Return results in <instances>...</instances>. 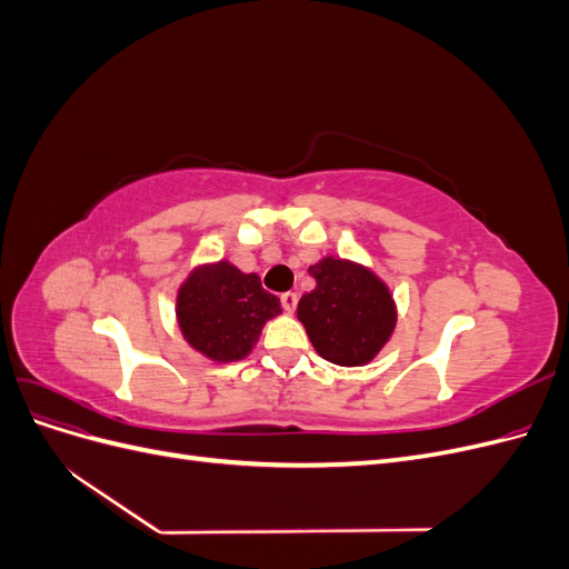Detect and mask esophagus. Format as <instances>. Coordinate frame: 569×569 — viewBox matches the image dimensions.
<instances>
[{"mask_svg":"<svg viewBox=\"0 0 569 569\" xmlns=\"http://www.w3.org/2000/svg\"><path fill=\"white\" fill-rule=\"evenodd\" d=\"M280 301H282V308H284L287 313H295V308H297L299 297L295 295V291H287V295H282V297H280Z\"/></svg>","mask_w":569,"mask_h":569,"instance_id":"obj_1","label":"esophagus"}]
</instances>
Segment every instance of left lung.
I'll return each mask as SVG.
<instances>
[{
  "label": "left lung",
  "instance_id": "8db88e82",
  "mask_svg": "<svg viewBox=\"0 0 569 569\" xmlns=\"http://www.w3.org/2000/svg\"><path fill=\"white\" fill-rule=\"evenodd\" d=\"M308 274L316 289L299 299L297 316L313 349L341 368L372 363L399 320L387 282L372 268L339 256H322Z\"/></svg>",
  "mask_w": 569,
  "mask_h": 569
}]
</instances>
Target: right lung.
<instances>
[{
  "instance_id": "obj_1",
  "label": "right lung",
  "mask_w": 569,
  "mask_h": 569,
  "mask_svg": "<svg viewBox=\"0 0 569 569\" xmlns=\"http://www.w3.org/2000/svg\"><path fill=\"white\" fill-rule=\"evenodd\" d=\"M282 313L256 272H242L228 258L197 263L180 282L176 320L182 339L213 363H237L251 353L268 320Z\"/></svg>"
}]
</instances>
